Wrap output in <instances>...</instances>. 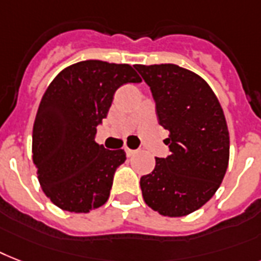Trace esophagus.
Listing matches in <instances>:
<instances>
[{"instance_id":"obj_1","label":"esophagus","mask_w":261,"mask_h":261,"mask_svg":"<svg viewBox=\"0 0 261 261\" xmlns=\"http://www.w3.org/2000/svg\"><path fill=\"white\" fill-rule=\"evenodd\" d=\"M124 151H126L127 156H133L135 152H137V150H131V149H128V147H126V149H124Z\"/></svg>"}]
</instances>
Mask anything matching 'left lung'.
<instances>
[{
    "label": "left lung",
    "mask_w": 261,
    "mask_h": 261,
    "mask_svg": "<svg viewBox=\"0 0 261 261\" xmlns=\"http://www.w3.org/2000/svg\"><path fill=\"white\" fill-rule=\"evenodd\" d=\"M150 86L158 123L169 131L170 155L141 178L146 205L182 217L205 205L229 162V131L219 99L201 76L175 64L134 65Z\"/></svg>",
    "instance_id": "8db88e82"
}]
</instances>
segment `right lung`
I'll use <instances>...</instances> for the list:
<instances>
[{
    "instance_id": "add662e5",
    "label": "right lung",
    "mask_w": 261,
    "mask_h": 261,
    "mask_svg": "<svg viewBox=\"0 0 261 261\" xmlns=\"http://www.w3.org/2000/svg\"><path fill=\"white\" fill-rule=\"evenodd\" d=\"M139 82L131 65L101 60L79 61L50 82L36 114L32 158L42 192L56 206L88 213L107 202L126 152L96 143V126L115 91Z\"/></svg>"
}]
</instances>
